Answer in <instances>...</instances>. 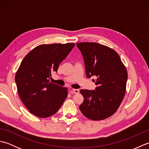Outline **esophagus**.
Returning a JSON list of instances; mask_svg holds the SVG:
<instances>
[{"mask_svg": "<svg viewBox=\"0 0 149 149\" xmlns=\"http://www.w3.org/2000/svg\"><path fill=\"white\" fill-rule=\"evenodd\" d=\"M72 91H73V93H75V94H77V93H79V90H77V89H72Z\"/></svg>", "mask_w": 149, "mask_h": 149, "instance_id": "obj_1", "label": "esophagus"}]
</instances>
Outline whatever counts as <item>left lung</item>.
Returning a JSON list of instances; mask_svg holds the SVG:
<instances>
[{
	"instance_id": "8db88e82",
	"label": "left lung",
	"mask_w": 149,
	"mask_h": 149,
	"mask_svg": "<svg viewBox=\"0 0 149 149\" xmlns=\"http://www.w3.org/2000/svg\"><path fill=\"white\" fill-rule=\"evenodd\" d=\"M76 45L83 57L86 76L97 77L95 89L80 90L84 101L79 109L90 120L106 119L116 111L124 97L127 70L119 55L108 47L92 42Z\"/></svg>"
}]
</instances>
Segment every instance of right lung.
Masks as SVG:
<instances>
[{"instance_id": "obj_1", "label": "right lung", "mask_w": 149, "mask_h": 149, "mask_svg": "<svg viewBox=\"0 0 149 149\" xmlns=\"http://www.w3.org/2000/svg\"><path fill=\"white\" fill-rule=\"evenodd\" d=\"M74 46L73 43L39 45L22 60L15 83L21 100L33 115L40 118L54 115L67 97V88L49 79Z\"/></svg>"}]
</instances>
